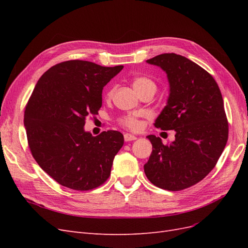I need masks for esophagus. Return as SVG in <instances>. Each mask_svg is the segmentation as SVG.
I'll list each match as a JSON object with an SVG mask.
<instances>
[{
	"instance_id": "obj_1",
	"label": "esophagus",
	"mask_w": 248,
	"mask_h": 248,
	"mask_svg": "<svg viewBox=\"0 0 248 248\" xmlns=\"http://www.w3.org/2000/svg\"><path fill=\"white\" fill-rule=\"evenodd\" d=\"M124 140H125V141H131V140H137V137H134L133 134H130V133H125Z\"/></svg>"
}]
</instances>
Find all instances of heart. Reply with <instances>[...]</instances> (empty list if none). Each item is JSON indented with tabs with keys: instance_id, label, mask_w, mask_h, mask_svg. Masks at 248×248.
Listing matches in <instances>:
<instances>
[{
	"instance_id": "1",
	"label": "heart",
	"mask_w": 248,
	"mask_h": 248,
	"mask_svg": "<svg viewBox=\"0 0 248 248\" xmlns=\"http://www.w3.org/2000/svg\"><path fill=\"white\" fill-rule=\"evenodd\" d=\"M132 86L138 93L140 91H141V90L146 89V88H150V87L156 88L155 82L152 79H150V78H145V77L134 78L133 80H132ZM114 91H115V87H109L108 89V91L106 93V96H107L108 99L111 98L112 94H114ZM119 123L121 124L122 126L126 127V128L130 129V130H139L140 128V126H141L139 117L137 115H132V114L124 115L122 117H120L119 118Z\"/></svg>"
}]
</instances>
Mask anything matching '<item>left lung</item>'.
I'll return each mask as SVG.
<instances>
[{
  "mask_svg": "<svg viewBox=\"0 0 248 248\" xmlns=\"http://www.w3.org/2000/svg\"><path fill=\"white\" fill-rule=\"evenodd\" d=\"M147 62L168 74V104L154 126L175 130V140L163 145L159 138L147 137L153 150L145 174L159 188L183 190L214 169L227 145L229 123L221 92L211 74L183 56L162 54Z\"/></svg>",
  "mask_w": 248,
  "mask_h": 248,
  "instance_id": "left-lung-1",
  "label": "left lung"
}]
</instances>
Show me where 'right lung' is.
<instances>
[{"label":"right lung","instance_id":"obj_1","mask_svg":"<svg viewBox=\"0 0 248 248\" xmlns=\"http://www.w3.org/2000/svg\"><path fill=\"white\" fill-rule=\"evenodd\" d=\"M123 69L81 60L61 62L42 74L25 109L28 144L39 167L62 186L87 191L110 175L123 134L86 132V119L98 115L102 89Z\"/></svg>","mask_w":248,"mask_h":248}]
</instances>
